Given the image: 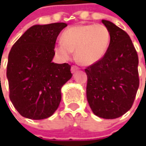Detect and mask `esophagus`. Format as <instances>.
Returning a JSON list of instances; mask_svg holds the SVG:
<instances>
[{"instance_id":"obj_1","label":"esophagus","mask_w":146,"mask_h":146,"mask_svg":"<svg viewBox=\"0 0 146 146\" xmlns=\"http://www.w3.org/2000/svg\"><path fill=\"white\" fill-rule=\"evenodd\" d=\"M79 69H80V68H79L77 66H71V69H70V70H71V72H72V73H75L76 70H78Z\"/></svg>"}]
</instances>
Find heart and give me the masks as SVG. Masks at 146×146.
<instances>
[{
  "mask_svg": "<svg viewBox=\"0 0 146 146\" xmlns=\"http://www.w3.org/2000/svg\"><path fill=\"white\" fill-rule=\"evenodd\" d=\"M110 40L109 30L102 24L73 26L62 32V40L55 44L54 51L61 59L68 60L76 50V60L84 66H90L103 58Z\"/></svg>",
  "mask_w": 146,
  "mask_h": 146,
  "instance_id": "b5f03b06",
  "label": "heart"
}]
</instances>
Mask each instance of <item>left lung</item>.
<instances>
[{
	"mask_svg": "<svg viewBox=\"0 0 146 146\" xmlns=\"http://www.w3.org/2000/svg\"><path fill=\"white\" fill-rule=\"evenodd\" d=\"M110 35L104 57L85 69L88 102L93 114L112 119L131 109L139 87L138 56L127 32L102 20Z\"/></svg>",
	"mask_w": 146,
	"mask_h": 146,
	"instance_id": "left-lung-1",
	"label": "left lung"
}]
</instances>
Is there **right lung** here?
<instances>
[{
	"label": "right lung",
	"mask_w": 146,
	"mask_h": 146,
	"mask_svg": "<svg viewBox=\"0 0 146 146\" xmlns=\"http://www.w3.org/2000/svg\"><path fill=\"white\" fill-rule=\"evenodd\" d=\"M64 23L34 25L14 43L6 76L9 98L20 115L31 119L50 117L58 109L61 88L71 78L70 66L52 62Z\"/></svg>",
	"instance_id": "obj_1"
}]
</instances>
